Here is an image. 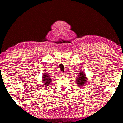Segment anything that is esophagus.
Listing matches in <instances>:
<instances>
[{"label":"esophagus","mask_w":123,"mask_h":123,"mask_svg":"<svg viewBox=\"0 0 123 123\" xmlns=\"http://www.w3.org/2000/svg\"><path fill=\"white\" fill-rule=\"evenodd\" d=\"M65 74V73H63V72H60V74H61L62 75H64Z\"/></svg>","instance_id":"1"}]
</instances>
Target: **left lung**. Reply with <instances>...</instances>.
Instances as JSON below:
<instances>
[{"mask_svg":"<svg viewBox=\"0 0 123 123\" xmlns=\"http://www.w3.org/2000/svg\"><path fill=\"white\" fill-rule=\"evenodd\" d=\"M79 75L77 78V83L78 84L79 87H83V86L85 85L86 83H87V77H86L85 73L81 71L80 73H79Z\"/></svg>","mask_w":123,"mask_h":123,"instance_id":"1","label":"left lung"}]
</instances>
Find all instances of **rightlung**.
Masks as SVG:
<instances>
[{
    "instance_id": "1",
    "label": "right lung",
    "mask_w": 123,
    "mask_h": 123,
    "mask_svg": "<svg viewBox=\"0 0 123 123\" xmlns=\"http://www.w3.org/2000/svg\"><path fill=\"white\" fill-rule=\"evenodd\" d=\"M42 81L43 83L45 84V86H48L50 85V84L51 83V78H50V77L49 75L48 74L46 73H43V78H42Z\"/></svg>"
}]
</instances>
